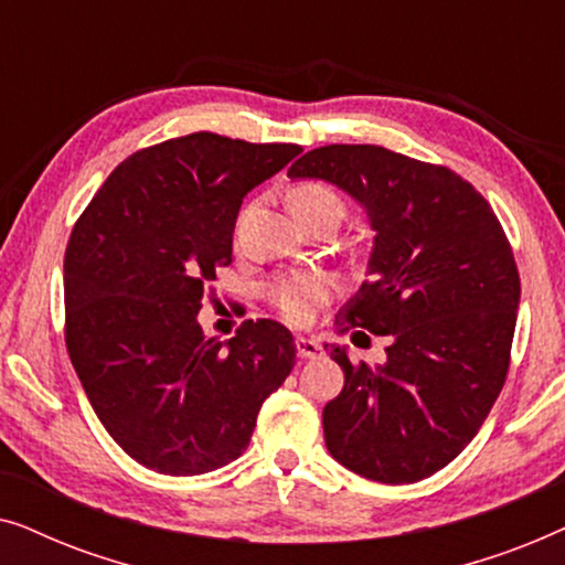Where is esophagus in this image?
Returning <instances> with one entry per match:
<instances>
[{"label": "esophagus", "mask_w": 565, "mask_h": 565, "mask_svg": "<svg viewBox=\"0 0 565 565\" xmlns=\"http://www.w3.org/2000/svg\"><path fill=\"white\" fill-rule=\"evenodd\" d=\"M296 350H298V358H300V360H316V358H321V344L313 342V339L298 337V339H296Z\"/></svg>", "instance_id": "obj_1"}]
</instances>
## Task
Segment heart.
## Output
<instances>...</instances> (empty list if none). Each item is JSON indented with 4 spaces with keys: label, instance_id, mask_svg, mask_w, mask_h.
<instances>
[{
    "label": "heart",
    "instance_id": "1",
    "mask_svg": "<svg viewBox=\"0 0 565 565\" xmlns=\"http://www.w3.org/2000/svg\"><path fill=\"white\" fill-rule=\"evenodd\" d=\"M292 215L319 211V207H337L342 211L337 192L321 182L296 184L288 195ZM329 296V282L321 275H296L275 282L273 300L285 319L292 323H303L311 316L313 306Z\"/></svg>",
    "mask_w": 565,
    "mask_h": 565
}]
</instances>
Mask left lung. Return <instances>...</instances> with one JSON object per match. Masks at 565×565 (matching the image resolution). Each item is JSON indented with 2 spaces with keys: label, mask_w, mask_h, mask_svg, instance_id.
Here are the masks:
<instances>
[{
  "label": "left lung",
  "mask_w": 565,
  "mask_h": 565,
  "mask_svg": "<svg viewBox=\"0 0 565 565\" xmlns=\"http://www.w3.org/2000/svg\"><path fill=\"white\" fill-rule=\"evenodd\" d=\"M288 177L334 184L375 231L367 280L337 321L391 344L377 365L327 344L344 370L323 406L331 458L377 483L429 478L476 437L507 381L520 273L504 228L462 177L383 146H321Z\"/></svg>",
  "instance_id": "obj_1"
}]
</instances>
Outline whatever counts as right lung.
I'll use <instances>...</instances> for the list:
<instances>
[{"instance_id":"obj_1","label":"right lung","mask_w":565,"mask_h":565,"mask_svg":"<svg viewBox=\"0 0 565 565\" xmlns=\"http://www.w3.org/2000/svg\"><path fill=\"white\" fill-rule=\"evenodd\" d=\"M300 151L172 138L122 161L76 221L64 257L68 358L107 435L157 473L236 460L296 365L282 323L244 321L223 344L198 311L215 269L231 265L246 192Z\"/></svg>"}]
</instances>
